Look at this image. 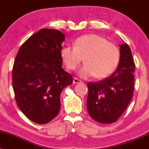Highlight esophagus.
I'll return each instance as SVG.
<instances>
[{
    "label": "esophagus",
    "instance_id": "34e87169",
    "mask_svg": "<svg viewBox=\"0 0 149 149\" xmlns=\"http://www.w3.org/2000/svg\"><path fill=\"white\" fill-rule=\"evenodd\" d=\"M73 83L74 84H78V83H82L81 80H80L79 79H78L77 78H73Z\"/></svg>",
    "mask_w": 149,
    "mask_h": 149
}]
</instances>
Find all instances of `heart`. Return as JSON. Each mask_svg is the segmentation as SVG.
<instances>
[{"label": "heart", "mask_w": 149, "mask_h": 149, "mask_svg": "<svg viewBox=\"0 0 149 149\" xmlns=\"http://www.w3.org/2000/svg\"><path fill=\"white\" fill-rule=\"evenodd\" d=\"M61 57L69 70H74L83 60L85 63L78 71L81 78L95 76L97 78L109 76L116 69L120 60V52L113 43L104 38L89 34L82 36L75 45H66L61 49Z\"/></svg>", "instance_id": "b5f03b06"}]
</instances>
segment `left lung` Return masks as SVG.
Masks as SVG:
<instances>
[{"label": "left lung", "instance_id": "obj_1", "mask_svg": "<svg viewBox=\"0 0 149 149\" xmlns=\"http://www.w3.org/2000/svg\"><path fill=\"white\" fill-rule=\"evenodd\" d=\"M120 61L111 76L100 81L89 82L87 109L100 123H115L125 111L134 92L135 64L127 43L120 45Z\"/></svg>", "mask_w": 149, "mask_h": 149}]
</instances>
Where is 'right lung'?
<instances>
[{
    "instance_id": "right-lung-1",
    "label": "right lung",
    "mask_w": 149,
    "mask_h": 149,
    "mask_svg": "<svg viewBox=\"0 0 149 149\" xmlns=\"http://www.w3.org/2000/svg\"><path fill=\"white\" fill-rule=\"evenodd\" d=\"M65 36L42 29L22 44L13 65V87L20 110L31 120L46 124L60 110V95L73 77L62 69Z\"/></svg>"
}]
</instances>
